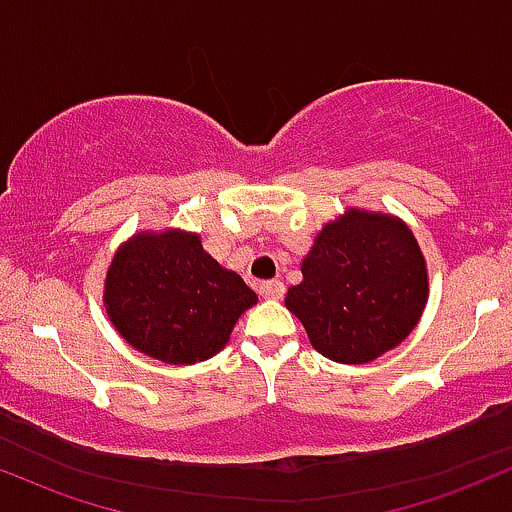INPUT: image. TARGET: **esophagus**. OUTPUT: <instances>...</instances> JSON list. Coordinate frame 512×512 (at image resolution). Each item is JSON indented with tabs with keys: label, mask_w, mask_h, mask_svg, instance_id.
Returning a JSON list of instances; mask_svg holds the SVG:
<instances>
[{
	"label": "esophagus",
	"mask_w": 512,
	"mask_h": 512,
	"mask_svg": "<svg viewBox=\"0 0 512 512\" xmlns=\"http://www.w3.org/2000/svg\"><path fill=\"white\" fill-rule=\"evenodd\" d=\"M260 294L265 296V299H282L284 284L277 282V279H272V282H262L260 284Z\"/></svg>",
	"instance_id": "1"
}]
</instances>
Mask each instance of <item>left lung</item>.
<instances>
[{
    "instance_id": "obj_1",
    "label": "left lung",
    "mask_w": 512,
    "mask_h": 512,
    "mask_svg": "<svg viewBox=\"0 0 512 512\" xmlns=\"http://www.w3.org/2000/svg\"><path fill=\"white\" fill-rule=\"evenodd\" d=\"M286 308L301 320L320 355L342 364L372 362L418 323L428 272L408 226L350 209L328 223L301 265Z\"/></svg>"
}]
</instances>
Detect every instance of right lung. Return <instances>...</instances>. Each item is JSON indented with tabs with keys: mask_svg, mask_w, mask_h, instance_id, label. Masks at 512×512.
Returning <instances> with one entry per match:
<instances>
[{
	"mask_svg": "<svg viewBox=\"0 0 512 512\" xmlns=\"http://www.w3.org/2000/svg\"><path fill=\"white\" fill-rule=\"evenodd\" d=\"M104 301L128 345L167 364H196L221 352L257 296L204 252L199 235L167 230L116 252Z\"/></svg>",
	"mask_w": 512,
	"mask_h": 512,
	"instance_id": "1",
	"label": "right lung"
}]
</instances>
